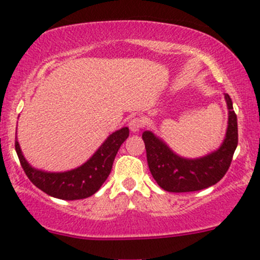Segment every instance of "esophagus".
I'll list each match as a JSON object with an SVG mask.
<instances>
[{
  "label": "esophagus",
  "instance_id": "obj_1",
  "mask_svg": "<svg viewBox=\"0 0 260 260\" xmlns=\"http://www.w3.org/2000/svg\"><path fill=\"white\" fill-rule=\"evenodd\" d=\"M129 127L133 133H138L143 127V120L139 119V117H133L129 121Z\"/></svg>",
  "mask_w": 260,
  "mask_h": 260
}]
</instances>
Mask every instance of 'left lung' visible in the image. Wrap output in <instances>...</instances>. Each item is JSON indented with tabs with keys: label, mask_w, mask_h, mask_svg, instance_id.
Here are the masks:
<instances>
[{
	"label": "left lung",
	"mask_w": 260,
	"mask_h": 260,
	"mask_svg": "<svg viewBox=\"0 0 260 260\" xmlns=\"http://www.w3.org/2000/svg\"><path fill=\"white\" fill-rule=\"evenodd\" d=\"M225 101L229 111L225 139L216 151L203 157L179 156L151 131H144L149 169L160 188L171 192L197 191L214 185L225 175L238 145L237 115L228 93Z\"/></svg>",
	"instance_id": "8db88e82"
}]
</instances>
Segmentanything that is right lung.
Wrapping results in <instances>:
<instances>
[{
  "mask_svg": "<svg viewBox=\"0 0 260 260\" xmlns=\"http://www.w3.org/2000/svg\"><path fill=\"white\" fill-rule=\"evenodd\" d=\"M127 136V127L115 131L85 164L63 173H47L35 169L22 155L17 140L15 141V149L21 167L35 186L57 199L77 200L93 195L105 183L112 169L115 156Z\"/></svg>",
  "mask_w": 260,
  "mask_h": 260,
  "instance_id": "obj_1",
  "label": "right lung"
}]
</instances>
